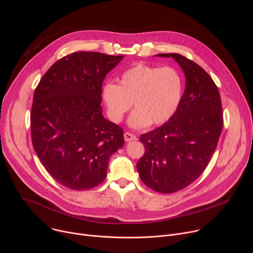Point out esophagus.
Returning a JSON list of instances; mask_svg holds the SVG:
<instances>
[{"label":"esophagus","instance_id":"1","mask_svg":"<svg viewBox=\"0 0 253 253\" xmlns=\"http://www.w3.org/2000/svg\"><path fill=\"white\" fill-rule=\"evenodd\" d=\"M124 139H125V141H126V142H130V141H134V140H136V139H137V137H136L134 134H132V133L125 132V133H124Z\"/></svg>","mask_w":253,"mask_h":253}]
</instances>
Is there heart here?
Wrapping results in <instances>:
<instances>
[{
    "instance_id": "heart-1",
    "label": "heart",
    "mask_w": 253,
    "mask_h": 253,
    "mask_svg": "<svg viewBox=\"0 0 253 253\" xmlns=\"http://www.w3.org/2000/svg\"><path fill=\"white\" fill-rule=\"evenodd\" d=\"M183 95V79L172 67H158L137 63L125 70L119 85L106 83L102 99L108 117L120 123L131 109L129 118L132 128H144L150 123L160 126L168 122L177 111Z\"/></svg>"
}]
</instances>
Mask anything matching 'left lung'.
I'll return each mask as SVG.
<instances>
[{
    "label": "left lung",
    "mask_w": 253,
    "mask_h": 253,
    "mask_svg": "<svg viewBox=\"0 0 253 253\" xmlns=\"http://www.w3.org/2000/svg\"><path fill=\"white\" fill-rule=\"evenodd\" d=\"M186 88L172 118L157 129L141 135L145 153L137 162L143 183L159 193L181 190L207 167L223 127L222 105L217 86L196 63L176 54Z\"/></svg>",
    "instance_id": "1"
}]
</instances>
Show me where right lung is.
Masks as SVG:
<instances>
[{
  "label": "right lung",
  "mask_w": 253,
  "mask_h": 253,
  "mask_svg": "<svg viewBox=\"0 0 253 253\" xmlns=\"http://www.w3.org/2000/svg\"><path fill=\"white\" fill-rule=\"evenodd\" d=\"M76 52L54 63L34 93L31 136L49 174L65 187L102 183L112 154L124 145L123 129L102 115V83L123 59Z\"/></svg>",
  "instance_id": "add662e5"
}]
</instances>
